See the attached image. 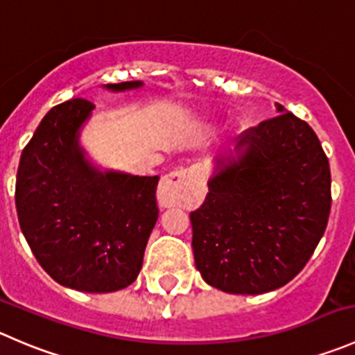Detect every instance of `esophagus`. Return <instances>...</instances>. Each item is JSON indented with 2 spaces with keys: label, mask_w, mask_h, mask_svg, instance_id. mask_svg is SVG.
I'll list each match as a JSON object with an SVG mask.
<instances>
[{
  "label": "esophagus",
  "mask_w": 355,
  "mask_h": 355,
  "mask_svg": "<svg viewBox=\"0 0 355 355\" xmlns=\"http://www.w3.org/2000/svg\"><path fill=\"white\" fill-rule=\"evenodd\" d=\"M195 195V182L188 171L167 174L159 186V203L162 207H179L188 203Z\"/></svg>",
  "instance_id": "obj_1"
}]
</instances>
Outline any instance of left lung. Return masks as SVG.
<instances>
[{
	"instance_id": "8db88e82",
	"label": "left lung",
	"mask_w": 355,
	"mask_h": 355,
	"mask_svg": "<svg viewBox=\"0 0 355 355\" xmlns=\"http://www.w3.org/2000/svg\"><path fill=\"white\" fill-rule=\"evenodd\" d=\"M217 157L205 202L189 214L195 266L226 293L259 295L292 282L331 209L329 162L311 125L283 105Z\"/></svg>"
}]
</instances>
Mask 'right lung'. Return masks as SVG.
Instances as JSON below:
<instances>
[{"label":"right lung","mask_w":355,"mask_h":355,"mask_svg":"<svg viewBox=\"0 0 355 355\" xmlns=\"http://www.w3.org/2000/svg\"><path fill=\"white\" fill-rule=\"evenodd\" d=\"M141 80L107 84L110 91ZM94 105L73 98L51 108L20 155L15 205L20 230L41 268L67 288L108 293L138 278L159 219V176L100 171L79 131Z\"/></svg>","instance_id":"add662e5"}]
</instances>
